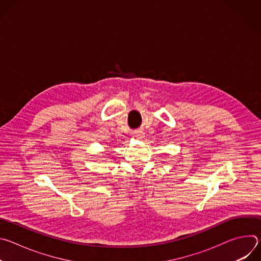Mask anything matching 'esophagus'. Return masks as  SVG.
Returning <instances> with one entry per match:
<instances>
[{"instance_id": "obj_1", "label": "esophagus", "mask_w": 261, "mask_h": 261, "mask_svg": "<svg viewBox=\"0 0 261 261\" xmlns=\"http://www.w3.org/2000/svg\"><path fill=\"white\" fill-rule=\"evenodd\" d=\"M134 136L137 137V138H142L143 137V133L142 132H135Z\"/></svg>"}]
</instances>
